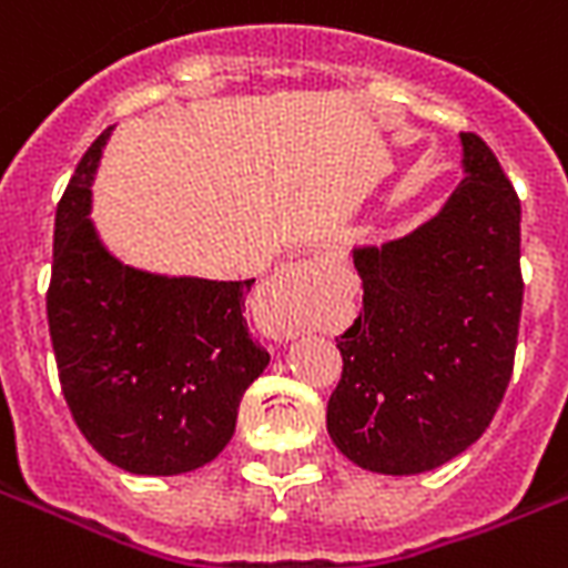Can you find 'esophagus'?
<instances>
[{
    "label": "esophagus",
    "mask_w": 568,
    "mask_h": 568,
    "mask_svg": "<svg viewBox=\"0 0 568 568\" xmlns=\"http://www.w3.org/2000/svg\"><path fill=\"white\" fill-rule=\"evenodd\" d=\"M326 262L324 260H294L283 262L268 283L262 285V303L268 308L274 335L288 338L300 324V306L308 294L315 292V285L324 280Z\"/></svg>",
    "instance_id": "esophagus-1"
}]
</instances>
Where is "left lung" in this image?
<instances>
[{
    "instance_id": "1",
    "label": "left lung",
    "mask_w": 568,
    "mask_h": 568,
    "mask_svg": "<svg viewBox=\"0 0 568 568\" xmlns=\"http://www.w3.org/2000/svg\"><path fill=\"white\" fill-rule=\"evenodd\" d=\"M460 180L412 233L356 244L362 315L338 338L332 444L382 476H417L476 444L514 373L523 274L519 197L476 133Z\"/></svg>"
}]
</instances>
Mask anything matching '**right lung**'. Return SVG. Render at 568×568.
<instances>
[{
	"label": "right lung",
	"mask_w": 568,
	"mask_h": 568,
	"mask_svg": "<svg viewBox=\"0 0 568 568\" xmlns=\"http://www.w3.org/2000/svg\"><path fill=\"white\" fill-rule=\"evenodd\" d=\"M110 131L78 163L54 215L45 312L60 388L101 458L133 476H180L230 444L244 390L271 356L242 315L253 280L154 274L101 242L92 180Z\"/></svg>",
	"instance_id": "obj_1"
}]
</instances>
